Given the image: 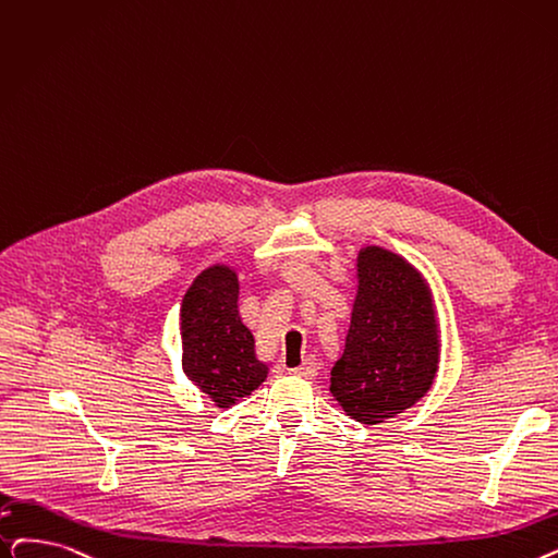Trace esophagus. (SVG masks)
<instances>
[{"label": "esophagus", "mask_w": 558, "mask_h": 558, "mask_svg": "<svg viewBox=\"0 0 558 558\" xmlns=\"http://www.w3.org/2000/svg\"><path fill=\"white\" fill-rule=\"evenodd\" d=\"M317 372H319V362L314 357H305L301 367L292 369V374L301 376V378H314V376H317Z\"/></svg>", "instance_id": "esophagus-1"}]
</instances>
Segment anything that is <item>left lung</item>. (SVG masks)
<instances>
[{"instance_id": "obj_1", "label": "left lung", "mask_w": 558, "mask_h": 558, "mask_svg": "<svg viewBox=\"0 0 558 558\" xmlns=\"http://www.w3.org/2000/svg\"><path fill=\"white\" fill-rule=\"evenodd\" d=\"M344 355L330 395L360 424H380L413 408L440 365V326L430 287L413 264L380 246L360 248Z\"/></svg>"}]
</instances>
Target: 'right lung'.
<instances>
[{"mask_svg": "<svg viewBox=\"0 0 558 558\" xmlns=\"http://www.w3.org/2000/svg\"><path fill=\"white\" fill-rule=\"evenodd\" d=\"M236 301V271L214 264L191 282L180 307L182 369L216 408L239 403L269 374L255 355V337L241 322Z\"/></svg>", "mask_w": 558, "mask_h": 558, "instance_id": "1", "label": "right lung"}]
</instances>
